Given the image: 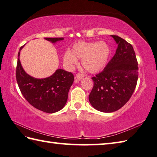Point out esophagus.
Wrapping results in <instances>:
<instances>
[{
	"instance_id": "34e87169",
	"label": "esophagus",
	"mask_w": 157,
	"mask_h": 157,
	"mask_svg": "<svg viewBox=\"0 0 157 157\" xmlns=\"http://www.w3.org/2000/svg\"><path fill=\"white\" fill-rule=\"evenodd\" d=\"M75 78L77 79V80H78V81H81V79H82V78H84V75H82V74L78 73V74H77V75H76V77Z\"/></svg>"
}]
</instances>
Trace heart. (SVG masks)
Segmentation results:
<instances>
[{
  "label": "heart",
  "instance_id": "heart-1",
  "mask_svg": "<svg viewBox=\"0 0 157 157\" xmlns=\"http://www.w3.org/2000/svg\"><path fill=\"white\" fill-rule=\"evenodd\" d=\"M111 50L105 42H78L63 56L64 63L69 67L77 64V58L82 59V65L87 72L96 73L102 70L107 63Z\"/></svg>",
  "mask_w": 157,
  "mask_h": 157
}]
</instances>
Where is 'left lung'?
<instances>
[{
  "mask_svg": "<svg viewBox=\"0 0 157 157\" xmlns=\"http://www.w3.org/2000/svg\"><path fill=\"white\" fill-rule=\"evenodd\" d=\"M117 44L115 54L102 72L91 78L94 87L89 101L96 110L111 113L131 98L137 85L138 63L131 44L120 37L111 35Z\"/></svg>",
  "mask_w": 157,
  "mask_h": 157,
  "instance_id": "8db88e82",
  "label": "left lung"
}]
</instances>
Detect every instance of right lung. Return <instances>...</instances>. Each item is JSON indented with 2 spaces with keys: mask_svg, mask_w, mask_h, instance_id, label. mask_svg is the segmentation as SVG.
Returning <instances> with one entry per match:
<instances>
[{
  "mask_svg": "<svg viewBox=\"0 0 157 157\" xmlns=\"http://www.w3.org/2000/svg\"><path fill=\"white\" fill-rule=\"evenodd\" d=\"M55 44L63 40V37H45ZM20 48L17 57L16 80L23 96L30 104L39 110L54 113L66 105L68 91L74 82V75L67 71L57 69L48 77L34 78L26 73L20 63Z\"/></svg>",
  "mask_w": 157,
  "mask_h": 157,
  "instance_id": "right-lung-1",
  "label": "right lung"
}]
</instances>
